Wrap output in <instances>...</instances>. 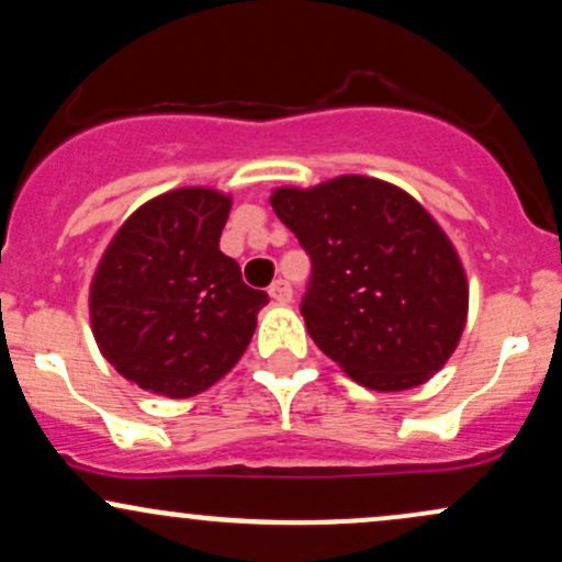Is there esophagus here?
Returning a JSON list of instances; mask_svg holds the SVG:
<instances>
[{"label": "esophagus", "instance_id": "obj_1", "mask_svg": "<svg viewBox=\"0 0 562 562\" xmlns=\"http://www.w3.org/2000/svg\"><path fill=\"white\" fill-rule=\"evenodd\" d=\"M269 295H272L277 303H290V299H293V288H290L285 280H274L272 285H269Z\"/></svg>", "mask_w": 562, "mask_h": 562}]
</instances>
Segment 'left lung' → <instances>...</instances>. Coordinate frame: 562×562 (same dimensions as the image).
<instances>
[{"mask_svg":"<svg viewBox=\"0 0 562 562\" xmlns=\"http://www.w3.org/2000/svg\"><path fill=\"white\" fill-rule=\"evenodd\" d=\"M272 209L312 259L301 301L322 351L372 391H406L447 364L468 317L454 245L404 190L338 177L274 190Z\"/></svg>","mask_w":562,"mask_h":562,"instance_id":"8db88e82","label":"left lung"}]
</instances>
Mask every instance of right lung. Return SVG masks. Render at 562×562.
<instances>
[{"label": "right lung", "instance_id": "add662e5", "mask_svg": "<svg viewBox=\"0 0 562 562\" xmlns=\"http://www.w3.org/2000/svg\"><path fill=\"white\" fill-rule=\"evenodd\" d=\"M232 200L209 187L153 198L108 245L89 290L102 357L139 389L187 398L243 357L269 295L218 250Z\"/></svg>", "mask_w": 562, "mask_h": 562}]
</instances>
